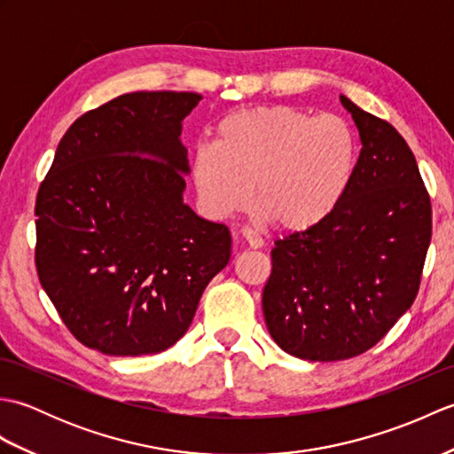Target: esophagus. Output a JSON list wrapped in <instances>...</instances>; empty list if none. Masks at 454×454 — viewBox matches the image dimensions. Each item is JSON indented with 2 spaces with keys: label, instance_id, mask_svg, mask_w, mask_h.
Listing matches in <instances>:
<instances>
[{
  "label": "esophagus",
  "instance_id": "obj_1",
  "mask_svg": "<svg viewBox=\"0 0 454 454\" xmlns=\"http://www.w3.org/2000/svg\"><path fill=\"white\" fill-rule=\"evenodd\" d=\"M239 234H242V239H244V242H246L249 247H252V249H259V247L263 246V239L259 238L252 228H242V232H239Z\"/></svg>",
  "mask_w": 454,
  "mask_h": 454
}]
</instances>
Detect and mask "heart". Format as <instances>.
Returning <instances> with one entry per match:
<instances>
[{
	"label": "heart",
	"mask_w": 454,
	"mask_h": 454,
	"mask_svg": "<svg viewBox=\"0 0 454 454\" xmlns=\"http://www.w3.org/2000/svg\"><path fill=\"white\" fill-rule=\"evenodd\" d=\"M359 146L340 114L312 117L288 105L239 109L218 122L215 144L192 156L199 197L218 216L255 207L285 232L324 222L349 189Z\"/></svg>",
	"instance_id": "1"
}]
</instances>
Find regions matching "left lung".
<instances>
[{
  "instance_id": "obj_1",
  "label": "left lung",
  "mask_w": 454,
  "mask_h": 454,
  "mask_svg": "<svg viewBox=\"0 0 454 454\" xmlns=\"http://www.w3.org/2000/svg\"><path fill=\"white\" fill-rule=\"evenodd\" d=\"M363 148L349 189L317 226L277 239L263 314L275 343L306 361L369 351L413 304L431 242V199L390 122L341 95Z\"/></svg>"
}]
</instances>
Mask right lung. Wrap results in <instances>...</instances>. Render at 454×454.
<instances>
[{
    "label": "right lung",
    "mask_w": 454,
    "mask_h": 454,
    "mask_svg": "<svg viewBox=\"0 0 454 454\" xmlns=\"http://www.w3.org/2000/svg\"><path fill=\"white\" fill-rule=\"evenodd\" d=\"M191 91H137L66 130L38 187V281L70 333L114 356L166 351L228 265V228L183 205Z\"/></svg>",
    "instance_id": "add662e5"
}]
</instances>
